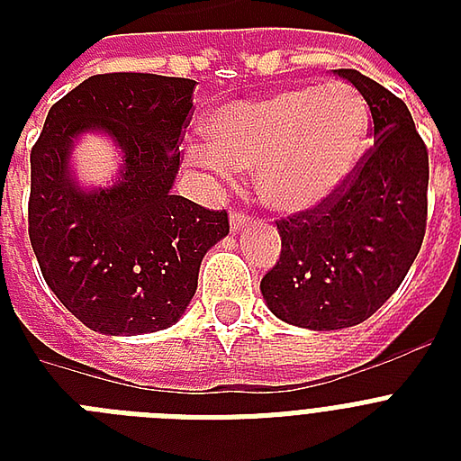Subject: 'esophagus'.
<instances>
[{
    "instance_id": "1",
    "label": "esophagus",
    "mask_w": 461,
    "mask_h": 461,
    "mask_svg": "<svg viewBox=\"0 0 461 461\" xmlns=\"http://www.w3.org/2000/svg\"><path fill=\"white\" fill-rule=\"evenodd\" d=\"M249 224H251V217L239 210H231V231H244Z\"/></svg>"
}]
</instances>
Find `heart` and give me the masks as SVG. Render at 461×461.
<instances>
[{
    "label": "heart",
    "mask_w": 461,
    "mask_h": 461,
    "mask_svg": "<svg viewBox=\"0 0 461 461\" xmlns=\"http://www.w3.org/2000/svg\"><path fill=\"white\" fill-rule=\"evenodd\" d=\"M208 146L191 153L220 174L256 172L277 212H302L335 194L366 153L371 112L357 88L322 83L239 100L210 114Z\"/></svg>",
    "instance_id": "heart-1"
}]
</instances>
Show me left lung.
Segmentation results:
<instances>
[{
  "label": "left lung",
  "instance_id": "8db88e82",
  "mask_svg": "<svg viewBox=\"0 0 461 461\" xmlns=\"http://www.w3.org/2000/svg\"><path fill=\"white\" fill-rule=\"evenodd\" d=\"M335 74L364 95L373 148L330 198L277 222L280 260L260 282L267 308L306 330L371 318L407 277L429 215V150L407 104L354 68Z\"/></svg>",
  "mask_w": 461,
  "mask_h": 461
}]
</instances>
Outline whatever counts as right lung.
Wrapping results in <instances>:
<instances>
[{
	"mask_svg": "<svg viewBox=\"0 0 461 461\" xmlns=\"http://www.w3.org/2000/svg\"><path fill=\"white\" fill-rule=\"evenodd\" d=\"M195 81L97 74L52 104L31 153L28 234L47 287L103 335L158 332L179 321L208 249L230 234L224 210L174 195ZM122 155L110 187L83 189L70 169L83 132Z\"/></svg>",
	"mask_w": 461,
	"mask_h": 461,
	"instance_id": "right-lung-1",
	"label": "right lung"
}]
</instances>
